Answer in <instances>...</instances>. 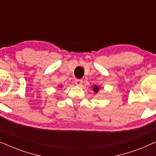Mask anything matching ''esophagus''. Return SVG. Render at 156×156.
Listing matches in <instances>:
<instances>
[{"instance_id": "1", "label": "esophagus", "mask_w": 156, "mask_h": 156, "mask_svg": "<svg viewBox=\"0 0 156 156\" xmlns=\"http://www.w3.org/2000/svg\"><path fill=\"white\" fill-rule=\"evenodd\" d=\"M74 83H75L76 85H78V86H80L83 83V81L82 80H75L74 81Z\"/></svg>"}]
</instances>
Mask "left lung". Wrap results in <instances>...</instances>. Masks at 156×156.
<instances>
[{
  "label": "left lung",
  "mask_w": 156,
  "mask_h": 156,
  "mask_svg": "<svg viewBox=\"0 0 156 156\" xmlns=\"http://www.w3.org/2000/svg\"><path fill=\"white\" fill-rule=\"evenodd\" d=\"M92 89H93V91H94L95 93H97L98 91H99V89H101V87H98V86H97V85H94L93 87H92Z\"/></svg>",
  "instance_id": "obj_1"
}]
</instances>
